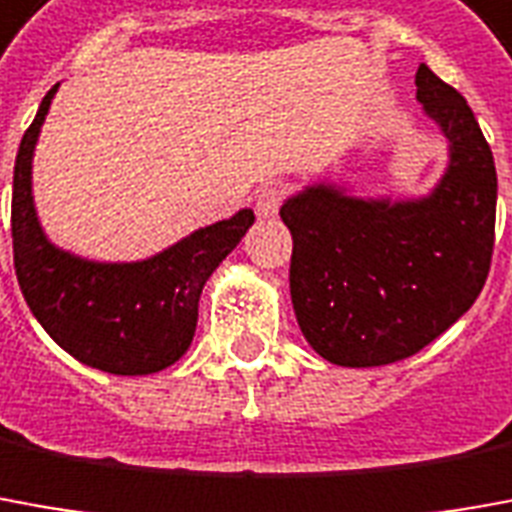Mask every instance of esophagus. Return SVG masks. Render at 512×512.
Here are the masks:
<instances>
[{"label":"esophagus","mask_w":512,"mask_h":512,"mask_svg":"<svg viewBox=\"0 0 512 512\" xmlns=\"http://www.w3.org/2000/svg\"><path fill=\"white\" fill-rule=\"evenodd\" d=\"M284 195L287 189L281 183H270V186H262L259 195H256V214L259 217H276L281 203H284Z\"/></svg>","instance_id":"obj_1"}]
</instances>
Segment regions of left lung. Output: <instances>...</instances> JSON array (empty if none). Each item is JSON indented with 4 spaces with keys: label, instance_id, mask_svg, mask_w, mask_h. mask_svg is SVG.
<instances>
[{
    "label": "left lung",
    "instance_id": "1",
    "mask_svg": "<svg viewBox=\"0 0 512 512\" xmlns=\"http://www.w3.org/2000/svg\"><path fill=\"white\" fill-rule=\"evenodd\" d=\"M418 102L449 139V169L418 200H359L317 183L281 206L290 295L306 343L343 368L418 354L485 287L496 228L493 153L463 94L426 63Z\"/></svg>",
    "mask_w": 512,
    "mask_h": 512
}]
</instances>
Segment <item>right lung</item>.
Returning <instances> with one entry per match:
<instances>
[{
  "label": "right lung",
  "mask_w": 512,
  "mask_h": 512,
  "mask_svg": "<svg viewBox=\"0 0 512 512\" xmlns=\"http://www.w3.org/2000/svg\"><path fill=\"white\" fill-rule=\"evenodd\" d=\"M58 86L47 91L13 169V264L35 320L66 354L116 376L169 368L192 345L203 284L253 225L236 211L181 239L153 259L88 262L49 242L33 206V150Z\"/></svg>",
  "instance_id": "1"
}]
</instances>
